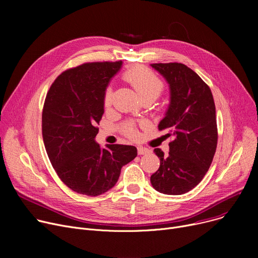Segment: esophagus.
<instances>
[{
  "instance_id": "esophagus-1",
  "label": "esophagus",
  "mask_w": 258,
  "mask_h": 258,
  "mask_svg": "<svg viewBox=\"0 0 258 258\" xmlns=\"http://www.w3.org/2000/svg\"><path fill=\"white\" fill-rule=\"evenodd\" d=\"M150 152H151V151L148 150V148H146V147L138 146V154H139V155H146V154H148Z\"/></svg>"
}]
</instances>
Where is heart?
I'll use <instances>...</instances> for the list:
<instances>
[{"mask_svg":"<svg viewBox=\"0 0 258 258\" xmlns=\"http://www.w3.org/2000/svg\"><path fill=\"white\" fill-rule=\"evenodd\" d=\"M124 80L130 83L139 94L141 99L156 100L164 90V84L153 71L145 67L136 66L123 74ZM113 102V89L107 87L104 93V105L110 106ZM124 133L131 138L137 137V132L132 123L124 126Z\"/></svg>","mask_w":258,"mask_h":258,"instance_id":"heart-1","label":"heart"}]
</instances>
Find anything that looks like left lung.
<instances>
[{"instance_id":"8db88e82","label":"left lung","mask_w":258,"mask_h":258,"mask_svg":"<svg viewBox=\"0 0 258 258\" xmlns=\"http://www.w3.org/2000/svg\"><path fill=\"white\" fill-rule=\"evenodd\" d=\"M169 86L170 99L159 130L172 137L169 153L160 148L159 169L151 183L164 195H183L191 190L208 171L218 144L215 105L210 88L190 68L179 62L152 63Z\"/></svg>"}]
</instances>
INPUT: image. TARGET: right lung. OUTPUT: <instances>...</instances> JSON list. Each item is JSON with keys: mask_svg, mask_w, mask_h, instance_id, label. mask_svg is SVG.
<instances>
[{"mask_svg": "<svg viewBox=\"0 0 258 258\" xmlns=\"http://www.w3.org/2000/svg\"><path fill=\"white\" fill-rule=\"evenodd\" d=\"M122 61L90 62L62 72L47 93L42 130L59 179L73 191L96 197L117 183L121 168L137 157L133 145L95 141L104 113V93Z\"/></svg>", "mask_w": 258, "mask_h": 258, "instance_id": "add662e5", "label": "right lung"}]
</instances>
